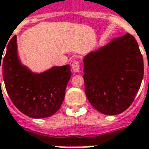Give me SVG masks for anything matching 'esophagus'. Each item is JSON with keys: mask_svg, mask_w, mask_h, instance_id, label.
<instances>
[{"mask_svg": "<svg viewBox=\"0 0 149 149\" xmlns=\"http://www.w3.org/2000/svg\"><path fill=\"white\" fill-rule=\"evenodd\" d=\"M71 68L73 72H74V73H77V72L79 71V70H80L79 61H78V60H74L73 63H72Z\"/></svg>", "mask_w": 149, "mask_h": 149, "instance_id": "1", "label": "esophagus"}]
</instances>
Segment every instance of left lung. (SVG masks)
I'll return each instance as SVG.
<instances>
[{
  "label": "left lung",
  "mask_w": 149,
  "mask_h": 149,
  "mask_svg": "<svg viewBox=\"0 0 149 149\" xmlns=\"http://www.w3.org/2000/svg\"><path fill=\"white\" fill-rule=\"evenodd\" d=\"M84 91L96 110L106 115L125 111L140 88L143 60L135 38L127 33L84 57Z\"/></svg>",
  "instance_id": "1"
}]
</instances>
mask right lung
I'll list each match as a JSON object with an SVG mask.
<instances>
[{
  "label": "right lung",
  "instance_id": "add662e5",
  "mask_svg": "<svg viewBox=\"0 0 149 149\" xmlns=\"http://www.w3.org/2000/svg\"><path fill=\"white\" fill-rule=\"evenodd\" d=\"M6 49L4 57V50L0 53V70L1 65L5 86L12 103L28 117L42 118L53 115L65 99L71 77L70 65L53 66L42 73H35L21 64L15 36Z\"/></svg>",
  "mask_w": 149,
  "mask_h": 149
}]
</instances>
